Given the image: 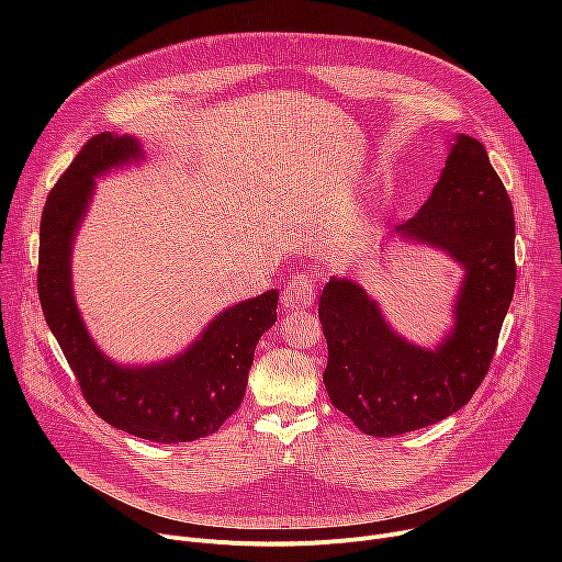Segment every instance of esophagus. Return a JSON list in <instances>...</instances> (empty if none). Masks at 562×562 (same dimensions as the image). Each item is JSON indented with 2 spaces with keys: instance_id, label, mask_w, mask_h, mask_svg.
Here are the masks:
<instances>
[{
  "instance_id": "obj_1",
  "label": "esophagus",
  "mask_w": 562,
  "mask_h": 562,
  "mask_svg": "<svg viewBox=\"0 0 562 562\" xmlns=\"http://www.w3.org/2000/svg\"><path fill=\"white\" fill-rule=\"evenodd\" d=\"M315 300V282L308 276H295L286 282L282 293V304L289 311H302L308 308Z\"/></svg>"
}]
</instances>
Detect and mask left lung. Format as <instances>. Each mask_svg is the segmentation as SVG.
Here are the masks:
<instances>
[{
	"label": "left lung",
	"instance_id": "8db88e82",
	"mask_svg": "<svg viewBox=\"0 0 562 562\" xmlns=\"http://www.w3.org/2000/svg\"><path fill=\"white\" fill-rule=\"evenodd\" d=\"M447 254L464 271L451 329L434 347L400 336L356 280L334 276L317 304L329 347L331 405L378 438L416 431L462 409L485 380L514 297V209L485 146L458 133L420 211L389 231Z\"/></svg>",
	"mask_w": 562,
	"mask_h": 562
}]
</instances>
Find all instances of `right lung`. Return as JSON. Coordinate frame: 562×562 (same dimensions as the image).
<instances>
[{"instance_id":"obj_1","label":"right lung","mask_w":562,"mask_h":562,"mask_svg":"<svg viewBox=\"0 0 562 562\" xmlns=\"http://www.w3.org/2000/svg\"><path fill=\"white\" fill-rule=\"evenodd\" d=\"M142 159V142L115 133L95 135L77 153L42 213L37 291L46 325L102 420L150 442H193L215 434L243 403L256 345L278 319V291L226 306L167 360L122 364L109 358L75 302L72 247L95 180Z\"/></svg>"}]
</instances>
